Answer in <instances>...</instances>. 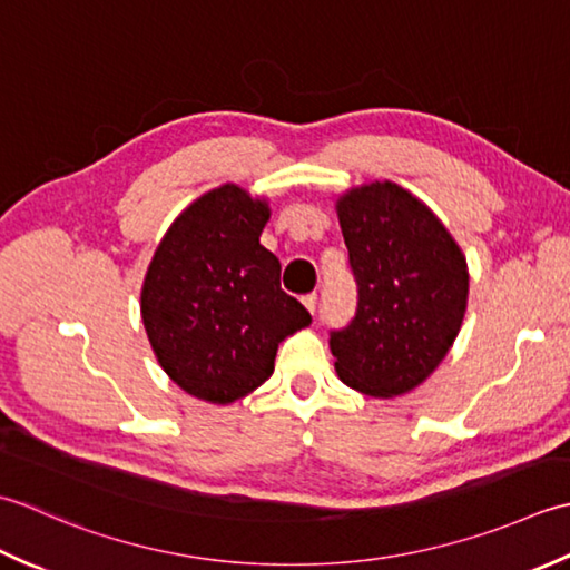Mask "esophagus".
<instances>
[{"label":"esophagus","mask_w":570,"mask_h":570,"mask_svg":"<svg viewBox=\"0 0 570 570\" xmlns=\"http://www.w3.org/2000/svg\"><path fill=\"white\" fill-rule=\"evenodd\" d=\"M302 302H305V307L312 312V315H315V312H317V295L309 293V295L302 297Z\"/></svg>","instance_id":"esophagus-1"}]
</instances>
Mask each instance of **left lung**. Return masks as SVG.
<instances>
[{
    "mask_svg": "<svg viewBox=\"0 0 570 570\" xmlns=\"http://www.w3.org/2000/svg\"><path fill=\"white\" fill-rule=\"evenodd\" d=\"M356 281V315L330 332L340 379L366 396L393 399L433 374L468 307V263L423 202L374 181L336 202Z\"/></svg>",
    "mask_w": 570,
    "mask_h": 570,
    "instance_id": "left-lung-1",
    "label": "left lung"
}]
</instances>
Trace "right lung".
Wrapping results in <instances>:
<instances>
[{
  "label": "right lung",
  "instance_id": "add662e5",
  "mask_svg": "<svg viewBox=\"0 0 570 570\" xmlns=\"http://www.w3.org/2000/svg\"><path fill=\"white\" fill-rule=\"evenodd\" d=\"M268 218V202L224 184L184 208L147 268L149 344L167 376L202 401L248 396L273 374L277 344L312 322L261 246Z\"/></svg>",
  "mask_w": 570,
  "mask_h": 570
}]
</instances>
